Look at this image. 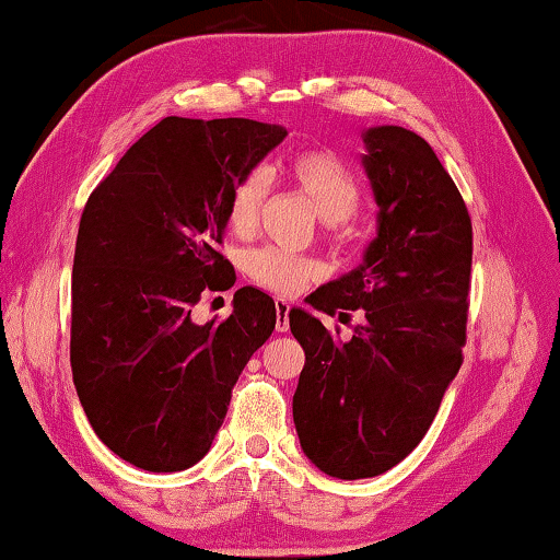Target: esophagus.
<instances>
[{"label": "esophagus", "mask_w": 560, "mask_h": 560, "mask_svg": "<svg viewBox=\"0 0 560 560\" xmlns=\"http://www.w3.org/2000/svg\"><path fill=\"white\" fill-rule=\"evenodd\" d=\"M276 312H278V322H276V329L282 334L290 329V302L288 300H278L276 302Z\"/></svg>", "instance_id": "34e87169"}]
</instances>
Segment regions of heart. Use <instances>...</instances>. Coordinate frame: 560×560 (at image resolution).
<instances>
[{
	"instance_id": "b5f03b06",
	"label": "heart",
	"mask_w": 560,
	"mask_h": 560,
	"mask_svg": "<svg viewBox=\"0 0 560 560\" xmlns=\"http://www.w3.org/2000/svg\"><path fill=\"white\" fill-rule=\"evenodd\" d=\"M282 173L307 195L316 214L329 229H336L355 214L358 202H361V187H358L353 173L334 153L300 151L284 161ZM266 189L268 180L260 171L246 173L231 187L226 221L234 234L246 236L256 229ZM244 270L250 280L280 294L302 290L304 282H310L319 272L314 260L270 246L248 250L244 256Z\"/></svg>"
}]
</instances>
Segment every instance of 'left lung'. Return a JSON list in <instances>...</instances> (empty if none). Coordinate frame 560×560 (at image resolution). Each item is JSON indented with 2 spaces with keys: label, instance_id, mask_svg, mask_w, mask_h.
<instances>
[{
  "label": "left lung",
  "instance_id": "obj_1",
  "mask_svg": "<svg viewBox=\"0 0 560 560\" xmlns=\"http://www.w3.org/2000/svg\"><path fill=\"white\" fill-rule=\"evenodd\" d=\"M363 143L377 236L361 266L307 300L365 322L339 341L290 312L304 348L294 429L314 466L341 480L380 476L424 439L463 363L472 262L466 202L431 145L402 126H373Z\"/></svg>",
  "mask_w": 560,
  "mask_h": 560
}]
</instances>
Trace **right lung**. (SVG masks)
<instances>
[{
	"mask_svg": "<svg viewBox=\"0 0 560 560\" xmlns=\"http://www.w3.org/2000/svg\"><path fill=\"white\" fill-rule=\"evenodd\" d=\"M288 131L253 119L165 116L94 187L72 260L70 365L90 424L151 472L195 466L231 389L276 329V302L234 294L221 324L192 322L209 290L234 288L221 256L229 192Z\"/></svg>",
	"mask_w": 560,
	"mask_h": 560,
	"instance_id": "add662e5",
	"label": "right lung"
}]
</instances>
